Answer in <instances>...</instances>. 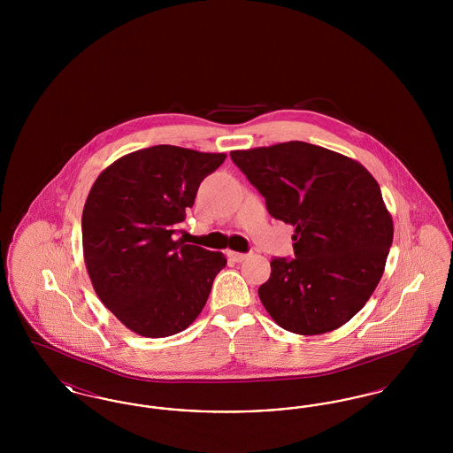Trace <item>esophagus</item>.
Returning a JSON list of instances; mask_svg holds the SVG:
<instances>
[{
    "label": "esophagus",
    "instance_id": "1",
    "mask_svg": "<svg viewBox=\"0 0 453 453\" xmlns=\"http://www.w3.org/2000/svg\"><path fill=\"white\" fill-rule=\"evenodd\" d=\"M229 257L234 259V261H244V259L248 258V255H246V253H234V251H231V253H229Z\"/></svg>",
    "mask_w": 453,
    "mask_h": 453
}]
</instances>
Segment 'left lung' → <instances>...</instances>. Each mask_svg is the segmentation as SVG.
<instances>
[{"label":"left lung","mask_w":453,"mask_h":453,"mask_svg":"<svg viewBox=\"0 0 453 453\" xmlns=\"http://www.w3.org/2000/svg\"><path fill=\"white\" fill-rule=\"evenodd\" d=\"M268 214L296 227L294 259H272L258 288L268 314L297 334L348 323L384 273L394 236L375 178L338 152L301 141L233 151Z\"/></svg>","instance_id":"left-lung-1"}]
</instances>
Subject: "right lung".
I'll list each match as a JSON object with an SVG mask.
<instances>
[{
    "label": "right lung",
    "mask_w": 453,
    "mask_h": 453,
    "mask_svg": "<svg viewBox=\"0 0 453 453\" xmlns=\"http://www.w3.org/2000/svg\"><path fill=\"white\" fill-rule=\"evenodd\" d=\"M224 159L152 146L117 159L89 190L81 219L88 275L108 311L141 336L187 329L227 263L174 237L200 183Z\"/></svg>",
    "instance_id": "1"
}]
</instances>
